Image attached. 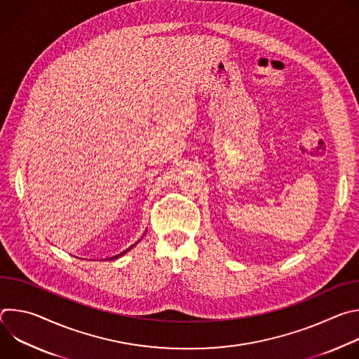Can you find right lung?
<instances>
[{
    "instance_id": "obj_1",
    "label": "right lung",
    "mask_w": 359,
    "mask_h": 359,
    "mask_svg": "<svg viewBox=\"0 0 359 359\" xmlns=\"http://www.w3.org/2000/svg\"><path fill=\"white\" fill-rule=\"evenodd\" d=\"M136 244H137V243H135V244H133V245H130V247H129V248H128V250H125V251H122V252H121V254H118V255H114V257H111V259H108V260H115V259H119V257H121V255H123V254H125V252H128V251H129V250H130V248H133V247H135V245H136Z\"/></svg>"
}]
</instances>
